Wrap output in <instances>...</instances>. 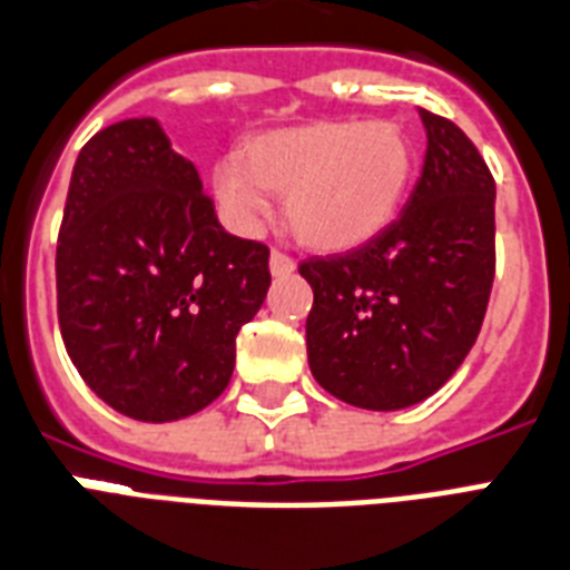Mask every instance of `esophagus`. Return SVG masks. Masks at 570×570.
<instances>
[{"mask_svg":"<svg viewBox=\"0 0 570 570\" xmlns=\"http://www.w3.org/2000/svg\"><path fill=\"white\" fill-rule=\"evenodd\" d=\"M269 272L275 277H286V275H293L295 272V261L293 257H286L284 252H272L269 257Z\"/></svg>","mask_w":570,"mask_h":570,"instance_id":"34e87169","label":"esophagus"}]
</instances>
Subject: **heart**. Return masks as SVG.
Masks as SVG:
<instances>
[{
  "instance_id": "heart-1",
  "label": "heart",
  "mask_w": 570,
  "mask_h": 570,
  "mask_svg": "<svg viewBox=\"0 0 570 570\" xmlns=\"http://www.w3.org/2000/svg\"><path fill=\"white\" fill-rule=\"evenodd\" d=\"M413 140L392 119H309L248 137L216 166L213 193L239 230H252L284 196L301 245L342 254L390 228L413 178Z\"/></svg>"
}]
</instances>
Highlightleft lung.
<instances>
[{
    "label": "left lung",
    "instance_id": "8db88e82",
    "mask_svg": "<svg viewBox=\"0 0 570 570\" xmlns=\"http://www.w3.org/2000/svg\"><path fill=\"white\" fill-rule=\"evenodd\" d=\"M428 151L390 228L354 252L298 266L313 286L309 372L360 410L392 413L469 357L494 281V178L474 142L419 108Z\"/></svg>",
    "mask_w": 570,
    "mask_h": 570
}]
</instances>
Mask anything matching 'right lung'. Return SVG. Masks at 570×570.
Instances as JSON below:
<instances>
[{
  "mask_svg": "<svg viewBox=\"0 0 570 570\" xmlns=\"http://www.w3.org/2000/svg\"><path fill=\"white\" fill-rule=\"evenodd\" d=\"M58 322L96 395L178 421L225 392L237 333L269 293V248L222 228L193 160L151 117L78 151L60 222Z\"/></svg>",
  "mask_w": 570,
  "mask_h": 570,
  "instance_id": "right-lung-1",
  "label": "right lung"
}]
</instances>
